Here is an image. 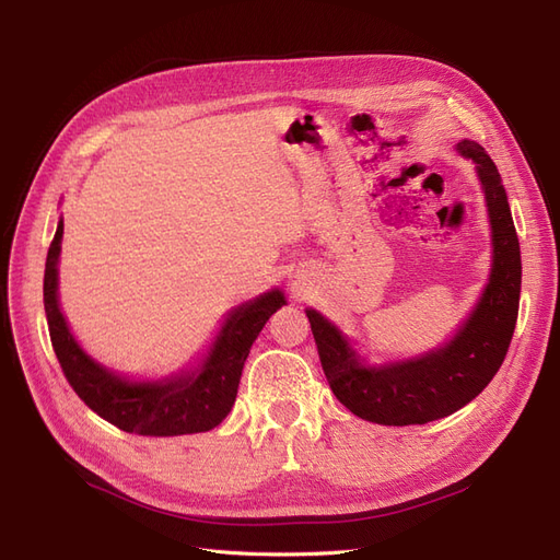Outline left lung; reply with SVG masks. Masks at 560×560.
<instances>
[{
  "label": "left lung",
  "instance_id": "obj_1",
  "mask_svg": "<svg viewBox=\"0 0 560 560\" xmlns=\"http://www.w3.org/2000/svg\"><path fill=\"white\" fill-rule=\"evenodd\" d=\"M455 151L477 171L493 249L481 296L446 341L411 358L374 364L341 327L306 308L322 371L336 399L378 425H425L463 409L493 381L512 343L521 296V249L510 200L481 144L460 140Z\"/></svg>",
  "mask_w": 560,
  "mask_h": 560
}]
</instances>
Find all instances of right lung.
I'll return each mask as SVG.
<instances>
[{"label":"right lung","instance_id":"add662e5","mask_svg":"<svg viewBox=\"0 0 560 560\" xmlns=\"http://www.w3.org/2000/svg\"><path fill=\"white\" fill-rule=\"evenodd\" d=\"M60 249L62 217L46 257L44 311L56 358L83 404L118 430L142 436H179L217 428L233 409L252 343L268 317L287 306L280 287L231 308L194 364L159 378H132L97 362L67 325L58 294Z\"/></svg>","mask_w":560,"mask_h":560}]
</instances>
